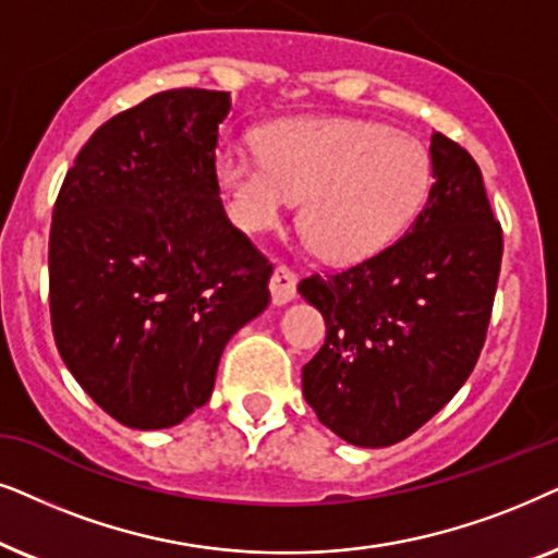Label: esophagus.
<instances>
[{
    "label": "esophagus",
    "instance_id": "obj_1",
    "mask_svg": "<svg viewBox=\"0 0 558 558\" xmlns=\"http://www.w3.org/2000/svg\"><path fill=\"white\" fill-rule=\"evenodd\" d=\"M295 288H299V275H295L288 265H275L270 278V293L275 306H286L295 299Z\"/></svg>",
    "mask_w": 558,
    "mask_h": 558
}]
</instances>
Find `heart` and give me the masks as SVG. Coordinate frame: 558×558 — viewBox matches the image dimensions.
I'll use <instances>...</instances> for the list:
<instances>
[{
	"label": "heart",
	"mask_w": 558,
	"mask_h": 558,
	"mask_svg": "<svg viewBox=\"0 0 558 558\" xmlns=\"http://www.w3.org/2000/svg\"><path fill=\"white\" fill-rule=\"evenodd\" d=\"M255 143L259 155L227 150L217 158L232 219L259 232L303 198V232L333 263L365 259L396 242L428 193L426 150L385 124L286 119L259 130Z\"/></svg>",
	"instance_id": "heart-1"
}]
</instances>
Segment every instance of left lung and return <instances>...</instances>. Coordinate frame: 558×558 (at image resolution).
I'll use <instances>...</instances> for the list:
<instances>
[{
  "instance_id": "1",
  "label": "left lung",
  "mask_w": 558,
  "mask_h": 558,
  "mask_svg": "<svg viewBox=\"0 0 558 558\" xmlns=\"http://www.w3.org/2000/svg\"><path fill=\"white\" fill-rule=\"evenodd\" d=\"M430 168L428 202L400 240L299 283L326 322L303 396L354 447L408 439L454 398L485 347L502 227L462 145L434 132Z\"/></svg>"
}]
</instances>
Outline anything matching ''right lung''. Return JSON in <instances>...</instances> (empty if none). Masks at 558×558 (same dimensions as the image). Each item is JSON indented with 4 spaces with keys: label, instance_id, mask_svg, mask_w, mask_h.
Masks as SVG:
<instances>
[{
    "label": "right lung",
    "instance_id": "add662e5",
    "mask_svg": "<svg viewBox=\"0 0 558 558\" xmlns=\"http://www.w3.org/2000/svg\"><path fill=\"white\" fill-rule=\"evenodd\" d=\"M229 109L227 92L170 88L119 111L56 198V347L88 398L130 428H170L202 408L227 341L270 303L272 265L221 206Z\"/></svg>",
    "mask_w": 558,
    "mask_h": 558
}]
</instances>
